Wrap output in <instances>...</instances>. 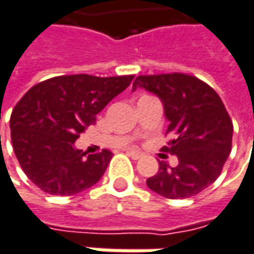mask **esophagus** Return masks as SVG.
<instances>
[{
    "label": "esophagus",
    "instance_id": "1",
    "mask_svg": "<svg viewBox=\"0 0 254 254\" xmlns=\"http://www.w3.org/2000/svg\"><path fill=\"white\" fill-rule=\"evenodd\" d=\"M127 153L133 158V159H140L143 155L140 152H137V150H127Z\"/></svg>",
    "mask_w": 254,
    "mask_h": 254
}]
</instances>
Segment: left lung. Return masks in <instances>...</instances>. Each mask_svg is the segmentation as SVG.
I'll return each instance as SVG.
<instances>
[{
	"mask_svg": "<svg viewBox=\"0 0 254 254\" xmlns=\"http://www.w3.org/2000/svg\"><path fill=\"white\" fill-rule=\"evenodd\" d=\"M143 87L164 104L173 139L162 149L177 155L178 165L159 162L147 187L167 199L199 194L221 174L233 144V121L219 95L203 80L186 73L137 76L133 90Z\"/></svg>",
	"mask_w": 254,
	"mask_h": 254,
	"instance_id": "left-lung-1",
	"label": "left lung"
}]
</instances>
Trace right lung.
Masks as SVG:
<instances>
[{
	"instance_id": "add662e5",
	"label": "right lung",
	"mask_w": 254,
	"mask_h": 254,
	"mask_svg": "<svg viewBox=\"0 0 254 254\" xmlns=\"http://www.w3.org/2000/svg\"><path fill=\"white\" fill-rule=\"evenodd\" d=\"M133 76H57L35 84L10 118L11 143L27 178L54 196H73L96 184L112 152L87 155L74 147L96 114L121 93Z\"/></svg>"
}]
</instances>
